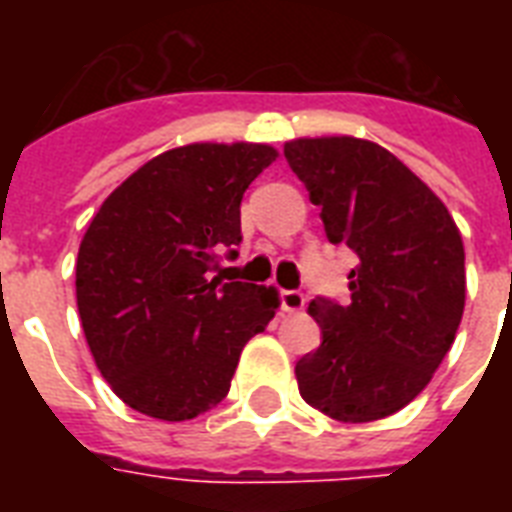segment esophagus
Listing matches in <instances>:
<instances>
[{"label": "esophagus", "instance_id": "obj_1", "mask_svg": "<svg viewBox=\"0 0 512 512\" xmlns=\"http://www.w3.org/2000/svg\"><path fill=\"white\" fill-rule=\"evenodd\" d=\"M279 300H281V308H284L287 313L303 311V305H305V295L300 292V289H281Z\"/></svg>", "mask_w": 512, "mask_h": 512}]
</instances>
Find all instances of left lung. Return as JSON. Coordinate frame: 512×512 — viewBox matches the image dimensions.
<instances>
[{"label":"left lung","mask_w":512,"mask_h":512,"mask_svg":"<svg viewBox=\"0 0 512 512\" xmlns=\"http://www.w3.org/2000/svg\"><path fill=\"white\" fill-rule=\"evenodd\" d=\"M289 167L332 244L356 252L350 300L316 297L321 345L295 366L300 396L340 422H372L420 396L465 308V249L449 209L406 164L358 138L292 140Z\"/></svg>","instance_id":"8db88e82"}]
</instances>
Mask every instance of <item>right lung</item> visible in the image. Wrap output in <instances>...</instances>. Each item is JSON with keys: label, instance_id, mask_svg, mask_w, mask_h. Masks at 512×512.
<instances>
[{"label": "right lung", "instance_id": "obj_1", "mask_svg": "<svg viewBox=\"0 0 512 512\" xmlns=\"http://www.w3.org/2000/svg\"><path fill=\"white\" fill-rule=\"evenodd\" d=\"M276 159L257 143H193L159 154L116 188L84 233L76 305L95 364L124 404L193 420L231 388L276 292L223 281L236 260L241 199ZM231 279V276H228Z\"/></svg>", "mask_w": 512, "mask_h": 512}]
</instances>
